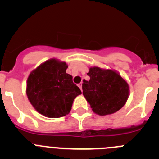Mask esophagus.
I'll list each match as a JSON object with an SVG mask.
<instances>
[{"label":"esophagus","mask_w":159,"mask_h":159,"mask_svg":"<svg viewBox=\"0 0 159 159\" xmlns=\"http://www.w3.org/2000/svg\"><path fill=\"white\" fill-rule=\"evenodd\" d=\"M78 86L80 88V89L82 90V84H81V83H80V84H78Z\"/></svg>","instance_id":"1"}]
</instances>
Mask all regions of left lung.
Here are the masks:
<instances>
[{"instance_id": "8db88e82", "label": "left lung", "mask_w": 159, "mask_h": 159, "mask_svg": "<svg viewBox=\"0 0 159 159\" xmlns=\"http://www.w3.org/2000/svg\"><path fill=\"white\" fill-rule=\"evenodd\" d=\"M89 81H83V95L97 115H111L121 109L129 96V85L118 71L89 68Z\"/></svg>"}]
</instances>
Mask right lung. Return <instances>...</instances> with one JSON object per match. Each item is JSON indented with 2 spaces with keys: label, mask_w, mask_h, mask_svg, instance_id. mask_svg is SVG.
Here are the masks:
<instances>
[{
  "label": "right lung",
  "mask_w": 159,
  "mask_h": 159,
  "mask_svg": "<svg viewBox=\"0 0 159 159\" xmlns=\"http://www.w3.org/2000/svg\"><path fill=\"white\" fill-rule=\"evenodd\" d=\"M68 65L51 58L32 70L27 80L26 94L34 109L47 118L65 116L71 109L74 99L81 94L66 73Z\"/></svg>",
  "instance_id": "1"
}]
</instances>
